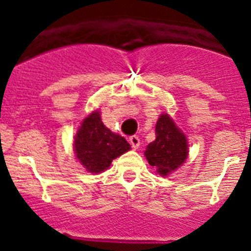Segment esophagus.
Returning a JSON list of instances; mask_svg holds the SVG:
<instances>
[{
  "label": "esophagus",
  "instance_id": "esophagus-1",
  "mask_svg": "<svg viewBox=\"0 0 251 251\" xmlns=\"http://www.w3.org/2000/svg\"><path fill=\"white\" fill-rule=\"evenodd\" d=\"M129 143L132 145L133 148H138L139 145H141V141L137 136H130L129 137Z\"/></svg>",
  "mask_w": 251,
  "mask_h": 251
}]
</instances>
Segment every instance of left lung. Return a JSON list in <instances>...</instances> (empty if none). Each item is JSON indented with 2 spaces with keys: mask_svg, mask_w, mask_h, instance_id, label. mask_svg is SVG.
<instances>
[{
  "mask_svg": "<svg viewBox=\"0 0 251 251\" xmlns=\"http://www.w3.org/2000/svg\"><path fill=\"white\" fill-rule=\"evenodd\" d=\"M187 138L167 114H162L156 124V139L145 152L148 163L159 175H168L187 158Z\"/></svg>",
  "mask_w": 251,
  "mask_h": 251,
  "instance_id": "1",
  "label": "left lung"
}]
</instances>
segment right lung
Returning <instances> with one entry per match:
<instances>
[{
  "label": "right lung",
  "mask_w": 251,
  "mask_h": 251,
  "mask_svg": "<svg viewBox=\"0 0 251 251\" xmlns=\"http://www.w3.org/2000/svg\"><path fill=\"white\" fill-rule=\"evenodd\" d=\"M76 157L92 174L109 167L114 158L130 150L123 137L115 134L103 124L99 112H93L81 123L74 141Z\"/></svg>",
  "instance_id": "1"
}]
</instances>
